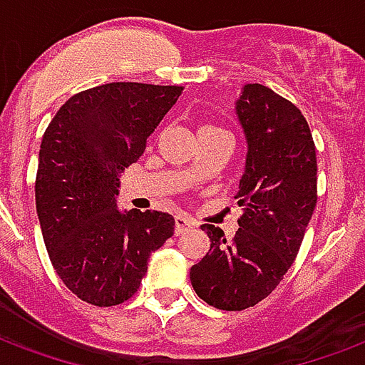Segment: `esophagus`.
<instances>
[{
    "label": "esophagus",
    "mask_w": 365,
    "mask_h": 365,
    "mask_svg": "<svg viewBox=\"0 0 365 365\" xmlns=\"http://www.w3.org/2000/svg\"><path fill=\"white\" fill-rule=\"evenodd\" d=\"M193 226V220L187 218V216H183V214H176V218H174V232H176V235L187 232V230H191Z\"/></svg>",
    "instance_id": "34e87169"
}]
</instances>
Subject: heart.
Instances as JSON below:
<instances>
[{
	"mask_svg": "<svg viewBox=\"0 0 365 365\" xmlns=\"http://www.w3.org/2000/svg\"><path fill=\"white\" fill-rule=\"evenodd\" d=\"M214 132H224V133H226V130H222L220 126H214V124H207V126L201 128V133H214ZM201 133H199V135H201Z\"/></svg>",
	"mask_w": 365,
	"mask_h": 365,
	"instance_id": "1",
	"label": "heart"
}]
</instances>
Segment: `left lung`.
Instances as JSON below:
<instances>
[{
    "mask_svg": "<svg viewBox=\"0 0 365 365\" xmlns=\"http://www.w3.org/2000/svg\"><path fill=\"white\" fill-rule=\"evenodd\" d=\"M235 108L249 147L235 195L239 230L226 241L220 227L202 224L210 249L189 272L195 293L232 312L279 285L318 201L316 145L299 108L262 83H247Z\"/></svg>",
    "mask_w": 365,
    "mask_h": 365,
    "instance_id": "1",
    "label": "left lung"
}]
</instances>
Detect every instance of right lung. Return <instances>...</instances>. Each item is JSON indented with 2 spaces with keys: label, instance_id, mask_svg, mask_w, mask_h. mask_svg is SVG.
Returning <instances> with one entry per match:
<instances>
[{
  "label": "right lung",
  "instance_id": "right-lung-1",
  "mask_svg": "<svg viewBox=\"0 0 365 365\" xmlns=\"http://www.w3.org/2000/svg\"><path fill=\"white\" fill-rule=\"evenodd\" d=\"M182 86L113 82L72 96L49 122L36 174V210L53 268L78 299H132L174 218L116 208L118 176L182 96Z\"/></svg>",
  "mask_w": 365,
  "mask_h": 365
}]
</instances>
